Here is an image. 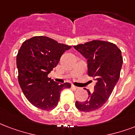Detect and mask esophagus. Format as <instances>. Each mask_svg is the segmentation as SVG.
<instances>
[{"label":"esophagus","mask_w":135,"mask_h":135,"mask_svg":"<svg viewBox=\"0 0 135 135\" xmlns=\"http://www.w3.org/2000/svg\"><path fill=\"white\" fill-rule=\"evenodd\" d=\"M71 88H73V89H74V90H78V89H79V87H76V86H75L74 85H71Z\"/></svg>","instance_id":"esophagus-1"}]
</instances>
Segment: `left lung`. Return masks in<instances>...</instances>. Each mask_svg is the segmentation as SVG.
Returning a JSON list of instances; mask_svg holds the SVG:
<instances>
[{
	"label": "left lung",
	"mask_w": 135,
	"mask_h": 135,
	"mask_svg": "<svg viewBox=\"0 0 135 135\" xmlns=\"http://www.w3.org/2000/svg\"><path fill=\"white\" fill-rule=\"evenodd\" d=\"M74 47L87 59L88 76L96 81L93 92L86 89L88 99L76 101L75 105L82 112L95 110L105 103L119 80L123 62L121 51L115 44L101 40H93Z\"/></svg>",
	"instance_id": "8db88e82"
}]
</instances>
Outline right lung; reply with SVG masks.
Segmentation results:
<instances>
[{
  "label": "right lung",
  "mask_w": 135,
  "mask_h": 135,
  "mask_svg": "<svg viewBox=\"0 0 135 135\" xmlns=\"http://www.w3.org/2000/svg\"><path fill=\"white\" fill-rule=\"evenodd\" d=\"M71 47L45 36H35L22 43L17 55L18 81L25 96L36 108L53 110L61 90L71 87L69 83L59 84L48 77Z\"/></svg>",
  "instance_id": "1"
}]
</instances>
